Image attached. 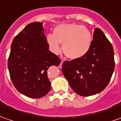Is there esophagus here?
Returning <instances> with one entry per match:
<instances>
[{"label": "esophagus", "instance_id": "34e87169", "mask_svg": "<svg viewBox=\"0 0 121 121\" xmlns=\"http://www.w3.org/2000/svg\"><path fill=\"white\" fill-rule=\"evenodd\" d=\"M62 63H63V60H62V61H61V62H60V65H59V68H61V67H62Z\"/></svg>", "mask_w": 121, "mask_h": 121}]
</instances>
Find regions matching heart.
Returning a JSON list of instances; mask_svg holds the SVG:
<instances>
[{
	"mask_svg": "<svg viewBox=\"0 0 121 121\" xmlns=\"http://www.w3.org/2000/svg\"><path fill=\"white\" fill-rule=\"evenodd\" d=\"M47 41L51 50L55 54L61 51L68 58L79 59L85 55L92 43V35L87 27L77 24H62L55 29V34L47 36Z\"/></svg>",
	"mask_w": 121,
	"mask_h": 121,
	"instance_id": "obj_1",
	"label": "heart"
}]
</instances>
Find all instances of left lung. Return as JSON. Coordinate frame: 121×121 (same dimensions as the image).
<instances>
[{
    "label": "left lung",
    "mask_w": 121,
    "mask_h": 121,
    "mask_svg": "<svg viewBox=\"0 0 121 121\" xmlns=\"http://www.w3.org/2000/svg\"><path fill=\"white\" fill-rule=\"evenodd\" d=\"M114 51L104 32L95 28L87 52L79 59L66 60L62 72L75 93L90 96L104 90L115 69Z\"/></svg>",
    "instance_id": "left-lung-1"
}]
</instances>
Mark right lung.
Listing matches in <instances>:
<instances>
[{
	"mask_svg": "<svg viewBox=\"0 0 121 121\" xmlns=\"http://www.w3.org/2000/svg\"><path fill=\"white\" fill-rule=\"evenodd\" d=\"M43 23L27 25L14 38L8 57L11 80L19 92L31 98L45 96L51 90L47 70L61 62L49 50Z\"/></svg>",
	"mask_w": 121,
	"mask_h": 121,
	"instance_id": "add662e5",
	"label": "right lung"
}]
</instances>
